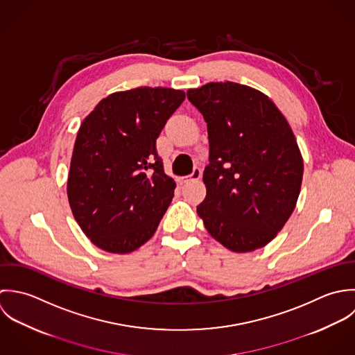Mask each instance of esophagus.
<instances>
[{"label": "esophagus", "instance_id": "esophagus-1", "mask_svg": "<svg viewBox=\"0 0 355 355\" xmlns=\"http://www.w3.org/2000/svg\"><path fill=\"white\" fill-rule=\"evenodd\" d=\"M200 177H202V168L196 166L189 175L180 178V182L185 184V182H189V181H198V180H200Z\"/></svg>", "mask_w": 355, "mask_h": 355}]
</instances>
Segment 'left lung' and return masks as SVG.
Wrapping results in <instances>:
<instances>
[{
    "label": "left lung",
    "mask_w": 355,
    "mask_h": 355,
    "mask_svg": "<svg viewBox=\"0 0 355 355\" xmlns=\"http://www.w3.org/2000/svg\"><path fill=\"white\" fill-rule=\"evenodd\" d=\"M210 142L198 214L216 241L234 252L265 247L299 198L303 159L275 103L250 86L210 82L187 92Z\"/></svg>",
    "instance_id": "1"
}]
</instances>
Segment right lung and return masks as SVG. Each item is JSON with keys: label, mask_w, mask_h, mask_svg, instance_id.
Wrapping results in <instances>:
<instances>
[{"label": "right lung", "mask_w": 355, "mask_h": 355, "mask_svg": "<svg viewBox=\"0 0 355 355\" xmlns=\"http://www.w3.org/2000/svg\"><path fill=\"white\" fill-rule=\"evenodd\" d=\"M184 100L182 90L144 86L110 94L83 119L67 195L78 225L101 250L128 254L156 232L175 189L156 139Z\"/></svg>", "instance_id": "obj_1"}]
</instances>
